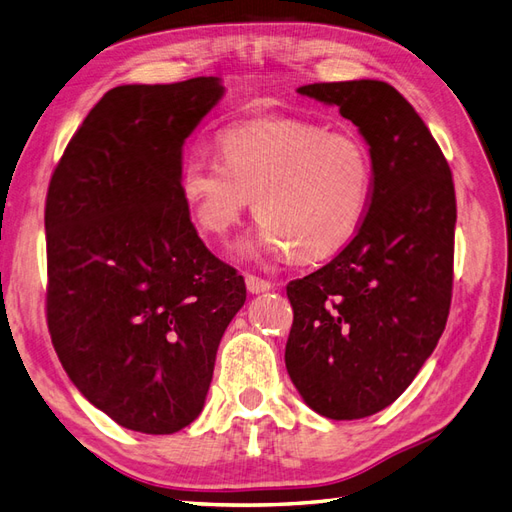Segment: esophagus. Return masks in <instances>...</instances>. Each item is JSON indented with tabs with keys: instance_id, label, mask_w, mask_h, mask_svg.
Wrapping results in <instances>:
<instances>
[{
	"instance_id": "34e87169",
	"label": "esophagus",
	"mask_w": 512,
	"mask_h": 512,
	"mask_svg": "<svg viewBox=\"0 0 512 512\" xmlns=\"http://www.w3.org/2000/svg\"><path fill=\"white\" fill-rule=\"evenodd\" d=\"M270 287H272L270 281L259 279V277H255V274H246V290L251 294H264L270 290Z\"/></svg>"
}]
</instances>
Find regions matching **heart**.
Returning a JSON list of instances; mask_svg holds the SVG:
<instances>
[{
    "label": "heart",
    "instance_id": "obj_1",
    "mask_svg": "<svg viewBox=\"0 0 512 512\" xmlns=\"http://www.w3.org/2000/svg\"><path fill=\"white\" fill-rule=\"evenodd\" d=\"M218 162L194 157L179 194L196 231L225 240L246 209L261 220L251 248L300 264L337 255L368 214L374 164L352 131L303 119H255L218 136Z\"/></svg>",
    "mask_w": 512,
    "mask_h": 512
}]
</instances>
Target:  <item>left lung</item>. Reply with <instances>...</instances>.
<instances>
[{"label": "left lung", "mask_w": 512, "mask_h": 512, "mask_svg": "<svg viewBox=\"0 0 512 512\" xmlns=\"http://www.w3.org/2000/svg\"><path fill=\"white\" fill-rule=\"evenodd\" d=\"M298 93L337 106L359 127L374 190L344 251L287 283L294 322L285 368L313 411L361 419L400 398L448 322L454 181L437 140L387 82L309 84Z\"/></svg>", "instance_id": "1"}]
</instances>
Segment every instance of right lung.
Returning <instances> with one entry per match:
<instances>
[{
    "mask_svg": "<svg viewBox=\"0 0 512 512\" xmlns=\"http://www.w3.org/2000/svg\"><path fill=\"white\" fill-rule=\"evenodd\" d=\"M218 77L116 86L88 112L45 203L47 326L73 385L123 428L173 435L203 411L242 274L196 233L183 142Z\"/></svg>",
    "mask_w": 512,
    "mask_h": 512,
    "instance_id": "obj_1",
    "label": "right lung"
}]
</instances>
